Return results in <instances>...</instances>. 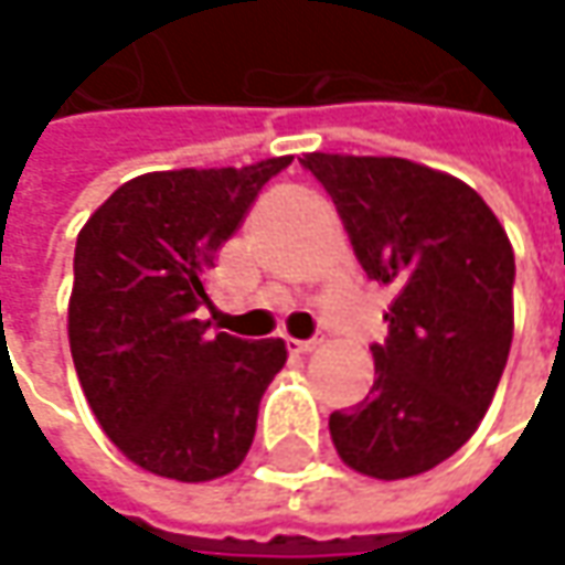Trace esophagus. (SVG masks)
<instances>
[{"mask_svg":"<svg viewBox=\"0 0 565 565\" xmlns=\"http://www.w3.org/2000/svg\"><path fill=\"white\" fill-rule=\"evenodd\" d=\"M287 347H290L294 353H312V350H319L321 341L319 338H312V341H297V338H287Z\"/></svg>","mask_w":565,"mask_h":565,"instance_id":"34e87169","label":"esophagus"}]
</instances>
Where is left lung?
Listing matches in <instances>:
<instances>
[{"label":"left lung","instance_id":"obj_1","mask_svg":"<svg viewBox=\"0 0 565 565\" xmlns=\"http://www.w3.org/2000/svg\"><path fill=\"white\" fill-rule=\"evenodd\" d=\"M369 278L391 287L375 384L328 418L338 457L413 478L476 435L513 343V244L469 184L397 156L306 152Z\"/></svg>","mask_w":565,"mask_h":565}]
</instances>
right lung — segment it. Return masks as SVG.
<instances>
[{"mask_svg": "<svg viewBox=\"0 0 565 565\" xmlns=\"http://www.w3.org/2000/svg\"><path fill=\"white\" fill-rule=\"evenodd\" d=\"M244 168L130 178L77 234L68 341L89 409L134 466L212 481L249 454L265 387L287 362L281 338L209 334V271L271 174Z\"/></svg>", "mask_w": 565, "mask_h": 565, "instance_id": "add662e5", "label": "right lung"}]
</instances>
